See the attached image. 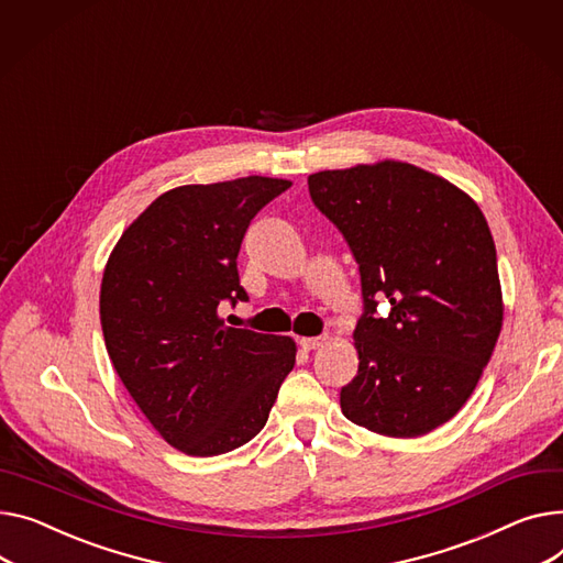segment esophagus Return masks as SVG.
I'll return each instance as SVG.
<instances>
[{"mask_svg": "<svg viewBox=\"0 0 563 563\" xmlns=\"http://www.w3.org/2000/svg\"><path fill=\"white\" fill-rule=\"evenodd\" d=\"M298 344H301L303 351H314V349H321L325 344V336H301Z\"/></svg>", "mask_w": 563, "mask_h": 563, "instance_id": "esophagus-1", "label": "esophagus"}]
</instances>
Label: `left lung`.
<instances>
[{"mask_svg": "<svg viewBox=\"0 0 563 563\" xmlns=\"http://www.w3.org/2000/svg\"><path fill=\"white\" fill-rule=\"evenodd\" d=\"M308 187L362 278L344 417L383 437L428 434L471 398L503 328L489 223L457 185L402 161L323 169ZM376 297L393 306L387 320L372 317Z\"/></svg>", "mask_w": 563, "mask_h": 563, "instance_id": "obj_1", "label": "left lung"}]
</instances>
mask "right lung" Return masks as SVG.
<instances>
[{"label":"right lung","mask_w":563,"mask_h":563,"mask_svg":"<svg viewBox=\"0 0 563 563\" xmlns=\"http://www.w3.org/2000/svg\"><path fill=\"white\" fill-rule=\"evenodd\" d=\"M291 180L244 176L161 195L110 251L99 317L120 380L176 451L212 457L265 428L296 362L291 336L231 328L246 301L238 253L251 219Z\"/></svg>","instance_id":"1"}]
</instances>
